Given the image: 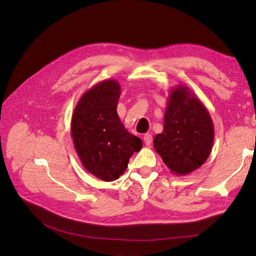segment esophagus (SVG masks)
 Instances as JSON below:
<instances>
[{
    "mask_svg": "<svg viewBox=\"0 0 256 256\" xmlns=\"http://www.w3.org/2000/svg\"><path fill=\"white\" fill-rule=\"evenodd\" d=\"M143 140L146 145H150L152 143V136L150 135V134H145V135L143 136Z\"/></svg>",
    "mask_w": 256,
    "mask_h": 256,
    "instance_id": "esophagus-1",
    "label": "esophagus"
}]
</instances>
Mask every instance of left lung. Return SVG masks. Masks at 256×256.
<instances>
[{
	"instance_id": "obj_1",
	"label": "left lung",
	"mask_w": 256,
	"mask_h": 256,
	"mask_svg": "<svg viewBox=\"0 0 256 256\" xmlns=\"http://www.w3.org/2000/svg\"><path fill=\"white\" fill-rule=\"evenodd\" d=\"M214 130L212 117L195 93L184 85L169 92L163 132L154 147L173 174L186 176L204 164L210 154Z\"/></svg>"
}]
</instances>
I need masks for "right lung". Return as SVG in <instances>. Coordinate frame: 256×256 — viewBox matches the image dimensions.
Masks as SVG:
<instances>
[{
    "label": "right lung",
    "instance_id": "obj_1",
    "mask_svg": "<svg viewBox=\"0 0 256 256\" xmlns=\"http://www.w3.org/2000/svg\"><path fill=\"white\" fill-rule=\"evenodd\" d=\"M120 93L118 80H104L80 96L72 117L70 134L80 163L104 182L119 178L142 147L117 114Z\"/></svg>",
    "mask_w": 256,
    "mask_h": 256
}]
</instances>
